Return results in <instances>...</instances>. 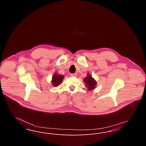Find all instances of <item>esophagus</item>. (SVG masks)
<instances>
[{"mask_svg": "<svg viewBox=\"0 0 146 146\" xmlns=\"http://www.w3.org/2000/svg\"><path fill=\"white\" fill-rule=\"evenodd\" d=\"M70 76H76V73H72V74H70Z\"/></svg>", "mask_w": 146, "mask_h": 146, "instance_id": "34e87169", "label": "esophagus"}]
</instances>
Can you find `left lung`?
<instances>
[{
  "instance_id": "1",
  "label": "left lung",
  "mask_w": 146,
  "mask_h": 146,
  "mask_svg": "<svg viewBox=\"0 0 146 146\" xmlns=\"http://www.w3.org/2000/svg\"><path fill=\"white\" fill-rule=\"evenodd\" d=\"M84 82L85 83L86 86L88 88L89 90H93L95 89V85L96 84V81L92 78L90 75L88 74V76L84 79Z\"/></svg>"
}]
</instances>
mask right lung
Masks as SVG:
<instances>
[{
  "label": "right lung",
  "mask_w": 146,
  "mask_h": 146,
  "mask_svg": "<svg viewBox=\"0 0 146 146\" xmlns=\"http://www.w3.org/2000/svg\"><path fill=\"white\" fill-rule=\"evenodd\" d=\"M63 78L64 77L63 76L59 75L57 74H55L54 76H52V83L55 86H57L60 84L62 83Z\"/></svg>",
  "instance_id": "obj_1"
}]
</instances>
